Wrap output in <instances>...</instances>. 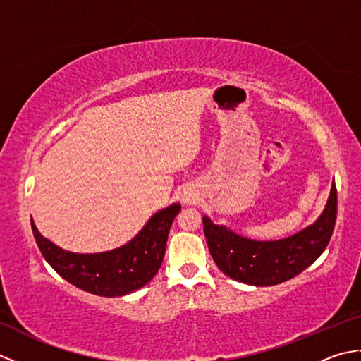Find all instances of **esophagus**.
Instances as JSON below:
<instances>
[{
	"instance_id": "1",
	"label": "esophagus",
	"mask_w": 361,
	"mask_h": 361,
	"mask_svg": "<svg viewBox=\"0 0 361 361\" xmlns=\"http://www.w3.org/2000/svg\"><path fill=\"white\" fill-rule=\"evenodd\" d=\"M181 200L185 202V203H192V200H194L192 192H183L181 194Z\"/></svg>"
}]
</instances>
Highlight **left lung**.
<instances>
[{
	"instance_id": "left-lung-1",
	"label": "left lung",
	"mask_w": 361,
	"mask_h": 361,
	"mask_svg": "<svg viewBox=\"0 0 361 361\" xmlns=\"http://www.w3.org/2000/svg\"><path fill=\"white\" fill-rule=\"evenodd\" d=\"M336 220V189L312 225L286 239L255 240L216 225L203 216V229L214 262L229 278L248 286L270 287L295 278L323 255Z\"/></svg>"
}]
</instances>
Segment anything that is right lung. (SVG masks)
Instances as JSON below:
<instances>
[{"mask_svg":"<svg viewBox=\"0 0 361 361\" xmlns=\"http://www.w3.org/2000/svg\"><path fill=\"white\" fill-rule=\"evenodd\" d=\"M181 204L158 211L132 240L102 252H73L57 247L38 231L30 219L35 242L54 270L73 286L88 293L116 298L144 287L163 264L166 242Z\"/></svg>","mask_w":361,"mask_h":361,"instance_id":"obj_1","label":"right lung"}]
</instances>
